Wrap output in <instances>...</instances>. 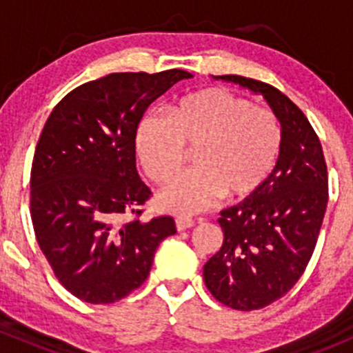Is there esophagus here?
<instances>
[{
	"label": "esophagus",
	"instance_id": "obj_1",
	"mask_svg": "<svg viewBox=\"0 0 353 353\" xmlns=\"http://www.w3.org/2000/svg\"><path fill=\"white\" fill-rule=\"evenodd\" d=\"M193 225H194V220L190 219V216H184V215L176 216V227H177V230L191 229V227H193Z\"/></svg>",
	"mask_w": 353,
	"mask_h": 353
}]
</instances>
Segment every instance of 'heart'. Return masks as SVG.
<instances>
[{"instance_id": "heart-1", "label": "heart", "mask_w": 353, "mask_h": 353, "mask_svg": "<svg viewBox=\"0 0 353 353\" xmlns=\"http://www.w3.org/2000/svg\"><path fill=\"white\" fill-rule=\"evenodd\" d=\"M283 133L268 109L222 87L193 92L167 109L145 114L134 131V152L147 177L165 184L191 150V165L159 194L160 208L181 215L201 212L220 196L229 203L254 196L279 162Z\"/></svg>"}]
</instances>
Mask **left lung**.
Returning a JSON list of instances; mask_svg holds the SVG:
<instances>
[{
	"label": "left lung",
	"mask_w": 353,
	"mask_h": 353,
	"mask_svg": "<svg viewBox=\"0 0 353 353\" xmlns=\"http://www.w3.org/2000/svg\"><path fill=\"white\" fill-rule=\"evenodd\" d=\"M216 80L263 95L283 133L279 162L261 190L220 212L222 248L203 266L216 301L254 311L283 297L304 273L328 205V170L318 134L287 95L237 74Z\"/></svg>",
	"instance_id": "8db88e82"
}]
</instances>
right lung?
Masks as SVG:
<instances>
[{
  "label": "right lung",
  "instance_id": "1",
  "mask_svg": "<svg viewBox=\"0 0 353 353\" xmlns=\"http://www.w3.org/2000/svg\"><path fill=\"white\" fill-rule=\"evenodd\" d=\"M183 70L110 73L80 85L52 109L35 147L30 216L61 285L88 304H112L147 280L172 216L140 220L150 190L140 179L134 131ZM123 214H137L124 221Z\"/></svg>",
  "mask_w": 353,
  "mask_h": 353
}]
</instances>
